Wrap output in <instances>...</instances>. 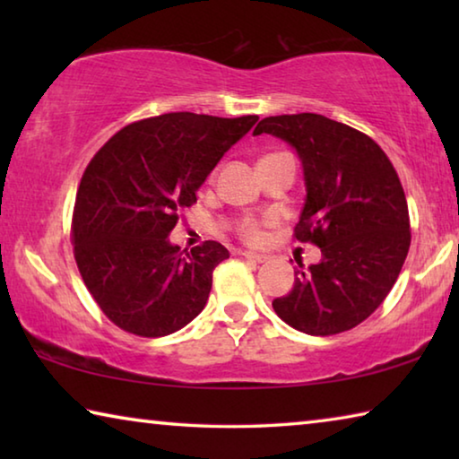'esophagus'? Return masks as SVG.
Here are the masks:
<instances>
[{
	"label": "esophagus",
	"instance_id": "34e87169",
	"mask_svg": "<svg viewBox=\"0 0 459 459\" xmlns=\"http://www.w3.org/2000/svg\"><path fill=\"white\" fill-rule=\"evenodd\" d=\"M240 255H243V257L247 259V261H251V263H263V261H265L267 257H265V255H259V253H251V251H247V253H240Z\"/></svg>",
	"mask_w": 459,
	"mask_h": 459
}]
</instances>
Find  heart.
Wrapping results in <instances>:
<instances>
[{
    "label": "heart",
    "mask_w": 459,
    "mask_h": 459,
    "mask_svg": "<svg viewBox=\"0 0 459 459\" xmlns=\"http://www.w3.org/2000/svg\"><path fill=\"white\" fill-rule=\"evenodd\" d=\"M243 235H245L248 240H257V238H259V229L255 227L253 222H245V224H243Z\"/></svg>",
    "instance_id": "1"
}]
</instances>
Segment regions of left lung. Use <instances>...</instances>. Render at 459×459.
Returning a JSON list of instances; mask_svg holds the SVG:
<instances>
[{"mask_svg":"<svg viewBox=\"0 0 459 459\" xmlns=\"http://www.w3.org/2000/svg\"><path fill=\"white\" fill-rule=\"evenodd\" d=\"M290 143L304 169L306 202L295 238L312 240L322 259L295 269L275 314L309 336L359 325L383 304L409 253L405 192L386 153L344 123L299 113L265 117L253 135Z\"/></svg>","mask_w":459,"mask_h":459,"instance_id":"1","label":"left lung"}]
</instances>
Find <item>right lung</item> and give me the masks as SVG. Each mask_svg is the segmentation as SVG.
I'll use <instances>...</instances> for the list:
<instances>
[{"label":"right lung","mask_w":459,"mask_h":459,"mask_svg":"<svg viewBox=\"0 0 459 459\" xmlns=\"http://www.w3.org/2000/svg\"><path fill=\"white\" fill-rule=\"evenodd\" d=\"M257 119L166 113L123 127L91 160L74 202V259L121 330L168 336L204 309L212 271L229 251L206 240L182 257L168 237L180 208L196 202L224 152Z\"/></svg>","instance_id":"1"}]
</instances>
